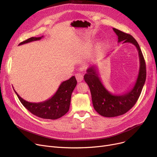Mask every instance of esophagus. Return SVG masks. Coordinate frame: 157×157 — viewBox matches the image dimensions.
Here are the masks:
<instances>
[{
  "instance_id": "esophagus-1",
  "label": "esophagus",
  "mask_w": 157,
  "mask_h": 157,
  "mask_svg": "<svg viewBox=\"0 0 157 157\" xmlns=\"http://www.w3.org/2000/svg\"><path fill=\"white\" fill-rule=\"evenodd\" d=\"M75 78H76L78 82H82V80L83 79V75H82V74H81V73H77L76 74H75Z\"/></svg>"
}]
</instances>
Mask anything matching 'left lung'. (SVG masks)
<instances>
[{
  "label": "left lung",
  "instance_id": "8db88e82",
  "mask_svg": "<svg viewBox=\"0 0 157 157\" xmlns=\"http://www.w3.org/2000/svg\"><path fill=\"white\" fill-rule=\"evenodd\" d=\"M120 43L134 44L138 51L140 69L132 88L122 94H113L106 89L99 77L98 68L93 65L86 70L84 79L90 90L92 104L96 111L104 117H115L122 115L135 105L140 96L146 79V67L141 49L136 40L130 34L113 28Z\"/></svg>",
  "mask_w": 157,
  "mask_h": 157
}]
</instances>
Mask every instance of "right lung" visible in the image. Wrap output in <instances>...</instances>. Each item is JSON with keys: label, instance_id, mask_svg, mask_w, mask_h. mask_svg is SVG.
I'll use <instances>...</instances> for the list:
<instances>
[{"label": "right lung", "instance_id": "right-lung-1", "mask_svg": "<svg viewBox=\"0 0 157 157\" xmlns=\"http://www.w3.org/2000/svg\"><path fill=\"white\" fill-rule=\"evenodd\" d=\"M43 37H30L21 42L19 45L40 40ZM76 85V79L75 76H72L62 82L56 93L48 100L39 103L28 102L22 99L13 90L23 106L31 113L44 119L56 120L62 117L68 111L71 95Z\"/></svg>", "mask_w": 157, "mask_h": 157}]
</instances>
